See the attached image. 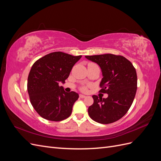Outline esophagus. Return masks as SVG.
<instances>
[{
    "label": "esophagus",
    "instance_id": "esophagus-1",
    "mask_svg": "<svg viewBox=\"0 0 161 161\" xmlns=\"http://www.w3.org/2000/svg\"><path fill=\"white\" fill-rule=\"evenodd\" d=\"M79 97H80V98H85L86 97V96L85 95H79Z\"/></svg>",
    "mask_w": 161,
    "mask_h": 161
}]
</instances>
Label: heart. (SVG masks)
<instances>
[{
  "instance_id": "b5f03b06",
  "label": "heart",
  "mask_w": 161,
  "mask_h": 161,
  "mask_svg": "<svg viewBox=\"0 0 161 161\" xmlns=\"http://www.w3.org/2000/svg\"><path fill=\"white\" fill-rule=\"evenodd\" d=\"M90 64H92V63H90ZM80 90H81L82 91L85 92V91H87V87H86V86H82L80 87Z\"/></svg>"
}]
</instances>
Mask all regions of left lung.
<instances>
[{"instance_id":"8db88e82","label":"left lung","mask_w":161,"mask_h":161,"mask_svg":"<svg viewBox=\"0 0 161 161\" xmlns=\"http://www.w3.org/2000/svg\"><path fill=\"white\" fill-rule=\"evenodd\" d=\"M97 63L102 71L99 92L108 98L92 96L94 103L88 109L90 118L96 122L108 124L119 120L127 113L137 90V75L131 62L122 56L111 53L86 56Z\"/></svg>"}]
</instances>
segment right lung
<instances>
[{
  "label": "right lung",
  "instance_id": "1",
  "mask_svg": "<svg viewBox=\"0 0 161 161\" xmlns=\"http://www.w3.org/2000/svg\"><path fill=\"white\" fill-rule=\"evenodd\" d=\"M81 57L55 52L33 64L28 76L27 91L32 106L43 118L59 121L71 115L79 94L74 91L66 92L58 84L64 83L73 66Z\"/></svg>",
  "mask_w": 161,
  "mask_h": 161
}]
</instances>
